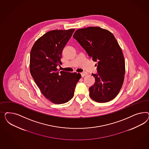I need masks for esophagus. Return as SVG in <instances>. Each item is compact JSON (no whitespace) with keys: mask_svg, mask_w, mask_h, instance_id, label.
Returning <instances> with one entry per match:
<instances>
[{"mask_svg":"<svg viewBox=\"0 0 149 149\" xmlns=\"http://www.w3.org/2000/svg\"><path fill=\"white\" fill-rule=\"evenodd\" d=\"M87 72H81V77H84L85 76H86V75H87Z\"/></svg>","mask_w":149,"mask_h":149,"instance_id":"1","label":"esophagus"}]
</instances>
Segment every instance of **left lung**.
Listing matches in <instances>:
<instances>
[{"instance_id": "8db88e82", "label": "left lung", "mask_w": 149, "mask_h": 149, "mask_svg": "<svg viewBox=\"0 0 149 149\" xmlns=\"http://www.w3.org/2000/svg\"><path fill=\"white\" fill-rule=\"evenodd\" d=\"M91 58L97 62V74L89 88L91 99L98 103L113 100L122 87L125 62L122 50L113 34L98 27L77 30L73 35Z\"/></svg>"}]
</instances>
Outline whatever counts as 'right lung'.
<instances>
[{
	"label": "right lung",
	"instance_id": "obj_1",
	"mask_svg": "<svg viewBox=\"0 0 149 149\" xmlns=\"http://www.w3.org/2000/svg\"><path fill=\"white\" fill-rule=\"evenodd\" d=\"M75 29L47 32L36 41L30 54V72L42 94L53 103L72 98L80 74L58 70L64 46Z\"/></svg>",
	"mask_w": 149,
	"mask_h": 149
}]
</instances>
